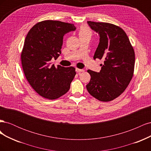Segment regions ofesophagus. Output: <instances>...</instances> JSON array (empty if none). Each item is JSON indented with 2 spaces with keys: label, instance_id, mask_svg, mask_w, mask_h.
<instances>
[{
  "label": "esophagus",
  "instance_id": "1",
  "mask_svg": "<svg viewBox=\"0 0 151 151\" xmlns=\"http://www.w3.org/2000/svg\"><path fill=\"white\" fill-rule=\"evenodd\" d=\"M76 72H77V73H79V74H80V73H81V72H84V69H80V68H76Z\"/></svg>",
  "mask_w": 151,
  "mask_h": 151
}]
</instances>
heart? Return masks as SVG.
Returning <instances> with one entry per match:
<instances>
[{
	"label": "heart",
	"instance_id": "obj_1",
	"mask_svg": "<svg viewBox=\"0 0 151 151\" xmlns=\"http://www.w3.org/2000/svg\"><path fill=\"white\" fill-rule=\"evenodd\" d=\"M79 35H91V30L87 26H83L81 27L79 29Z\"/></svg>",
	"mask_w": 151,
	"mask_h": 151
}]
</instances>
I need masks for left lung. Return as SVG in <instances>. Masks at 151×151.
<instances>
[{"instance_id":"1","label":"left lung","mask_w":151,"mask_h":151,"mask_svg":"<svg viewBox=\"0 0 151 151\" xmlns=\"http://www.w3.org/2000/svg\"><path fill=\"white\" fill-rule=\"evenodd\" d=\"M99 35L94 59H104L99 72L88 70L91 76L87 90L101 101H112L124 92L134 75L135 52L125 32L108 22L88 21Z\"/></svg>"}]
</instances>
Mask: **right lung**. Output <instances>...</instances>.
I'll list each match as a JSON object with an SVG mask.
<instances>
[{"label": "right lung", "instance_id": "1", "mask_svg": "<svg viewBox=\"0 0 151 151\" xmlns=\"http://www.w3.org/2000/svg\"><path fill=\"white\" fill-rule=\"evenodd\" d=\"M75 29L73 24L45 20L34 25L27 34L21 55L22 67L27 81L41 96L55 99L69 90L76 68L55 67L50 61L60 56L63 35Z\"/></svg>", "mask_w": 151, "mask_h": 151}]
</instances>
